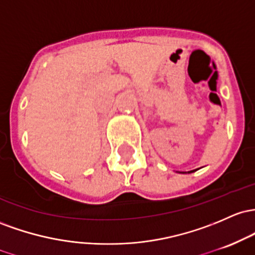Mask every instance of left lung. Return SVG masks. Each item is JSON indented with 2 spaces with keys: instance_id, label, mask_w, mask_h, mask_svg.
I'll list each match as a JSON object with an SVG mask.
<instances>
[{
  "instance_id": "left-lung-1",
  "label": "left lung",
  "mask_w": 255,
  "mask_h": 255,
  "mask_svg": "<svg viewBox=\"0 0 255 255\" xmlns=\"http://www.w3.org/2000/svg\"><path fill=\"white\" fill-rule=\"evenodd\" d=\"M190 172H194V171H189V173H190Z\"/></svg>"
}]
</instances>
